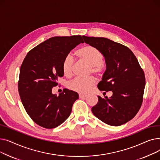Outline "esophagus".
Returning <instances> with one entry per match:
<instances>
[{"instance_id":"1","label":"esophagus","mask_w":160,"mask_h":160,"mask_svg":"<svg viewBox=\"0 0 160 160\" xmlns=\"http://www.w3.org/2000/svg\"><path fill=\"white\" fill-rule=\"evenodd\" d=\"M86 97H87L86 95H82V94H80V95H79V97H80V98H86Z\"/></svg>"}]
</instances>
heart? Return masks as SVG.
Listing matches in <instances>:
<instances>
[{
	"mask_svg": "<svg viewBox=\"0 0 160 160\" xmlns=\"http://www.w3.org/2000/svg\"><path fill=\"white\" fill-rule=\"evenodd\" d=\"M76 54L80 60L90 65L89 71L92 73L98 74L103 72V55L97 48L93 46L87 45L80 48ZM73 65V58L71 55H67L64 58L62 63V70L65 77H71L72 72ZM95 80L92 77L88 78H77L69 82L67 87L74 91L80 93H86L95 85Z\"/></svg>",
	"mask_w": 160,
	"mask_h": 160,
	"instance_id": "obj_1",
	"label": "heart"
}]
</instances>
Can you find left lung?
<instances>
[{"mask_svg": "<svg viewBox=\"0 0 160 160\" xmlns=\"http://www.w3.org/2000/svg\"><path fill=\"white\" fill-rule=\"evenodd\" d=\"M85 43L97 48L105 58L106 69L98 83L100 91H112L91 109L95 117L111 126H120L136 116L142 102L145 86L143 71L132 50L105 38L83 36Z\"/></svg>", "mask_w": 160, "mask_h": 160, "instance_id": "obj_1", "label": "left lung"}]
</instances>
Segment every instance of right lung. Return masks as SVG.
Wrapping results in <instances>:
<instances>
[{
  "instance_id": "add662e5",
  "label": "right lung",
  "mask_w": 160,
  "mask_h": 160,
  "mask_svg": "<svg viewBox=\"0 0 160 160\" xmlns=\"http://www.w3.org/2000/svg\"><path fill=\"white\" fill-rule=\"evenodd\" d=\"M83 42L81 36L51 38L30 50L24 59L18 82L19 93L27 113L40 127L56 128L69 117L78 94L64 89L57 96L52 93V88L64 74V58Z\"/></svg>"
}]
</instances>
